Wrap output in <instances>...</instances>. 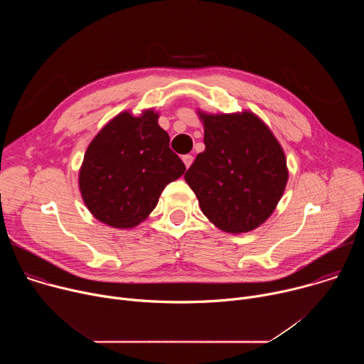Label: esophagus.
<instances>
[{
  "instance_id": "esophagus-1",
  "label": "esophagus",
  "mask_w": 364,
  "mask_h": 364,
  "mask_svg": "<svg viewBox=\"0 0 364 364\" xmlns=\"http://www.w3.org/2000/svg\"><path fill=\"white\" fill-rule=\"evenodd\" d=\"M183 161H184V166L188 168L193 164V155H184Z\"/></svg>"
}]
</instances>
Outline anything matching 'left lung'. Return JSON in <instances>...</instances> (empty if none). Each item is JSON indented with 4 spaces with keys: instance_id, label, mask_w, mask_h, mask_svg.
<instances>
[{
    "instance_id": "left-lung-1",
    "label": "left lung",
    "mask_w": 364,
    "mask_h": 364,
    "mask_svg": "<svg viewBox=\"0 0 364 364\" xmlns=\"http://www.w3.org/2000/svg\"><path fill=\"white\" fill-rule=\"evenodd\" d=\"M205 149L184 180L203 215L232 235L265 223L288 183L285 152L269 127L252 111L209 114L197 111Z\"/></svg>"
}]
</instances>
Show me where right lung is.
I'll return each mask as SVG.
<instances>
[{"mask_svg": "<svg viewBox=\"0 0 364 364\" xmlns=\"http://www.w3.org/2000/svg\"><path fill=\"white\" fill-rule=\"evenodd\" d=\"M160 114L124 111L90 141L79 170V190L92 216L114 229H134L155 209L164 187L186 166L170 149Z\"/></svg>", "mask_w": 364, "mask_h": 364, "instance_id": "1", "label": "right lung"}]
</instances>
